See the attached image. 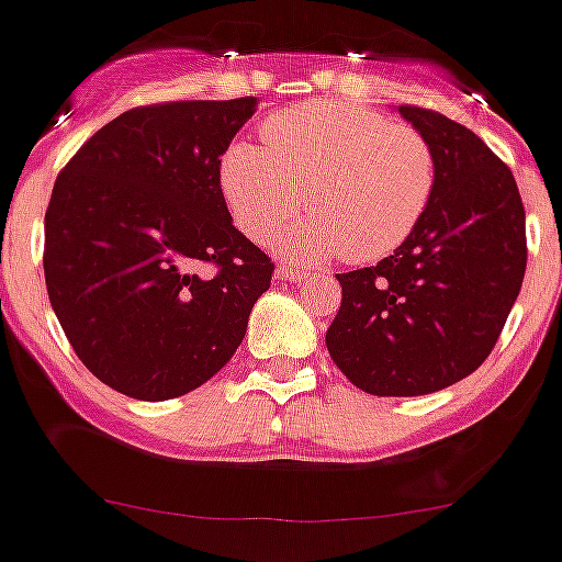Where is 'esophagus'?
<instances>
[{
	"label": "esophagus",
	"instance_id": "1",
	"mask_svg": "<svg viewBox=\"0 0 562 562\" xmlns=\"http://www.w3.org/2000/svg\"><path fill=\"white\" fill-rule=\"evenodd\" d=\"M277 277H280V280H288V282H304L310 274L302 269H293V266H280V269H277Z\"/></svg>",
	"mask_w": 562,
	"mask_h": 562
}]
</instances>
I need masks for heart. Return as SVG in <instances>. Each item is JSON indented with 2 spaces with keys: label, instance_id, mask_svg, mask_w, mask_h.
Masks as SVG:
<instances>
[{
  "label": "heart",
  "instance_id": "heart-1",
  "mask_svg": "<svg viewBox=\"0 0 562 562\" xmlns=\"http://www.w3.org/2000/svg\"><path fill=\"white\" fill-rule=\"evenodd\" d=\"M263 136L269 148L238 139L220 161L227 209L252 241L274 236L307 187L315 214L280 238L296 260L384 258L426 214L434 154L408 125L351 103L307 101L266 117Z\"/></svg>",
  "mask_w": 562,
  "mask_h": 562
}]
</instances>
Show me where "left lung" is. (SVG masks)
<instances>
[{"mask_svg": "<svg viewBox=\"0 0 562 562\" xmlns=\"http://www.w3.org/2000/svg\"><path fill=\"white\" fill-rule=\"evenodd\" d=\"M434 154V192L412 236L368 269L337 274L326 331L337 368L381 397L439 392L492 353L527 269L525 205L481 136L419 106H397Z\"/></svg>", "mask_w": 562, "mask_h": 562, "instance_id": "1", "label": "left lung"}]
</instances>
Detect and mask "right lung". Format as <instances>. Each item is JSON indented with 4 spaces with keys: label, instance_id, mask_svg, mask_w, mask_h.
Instances as JSON below:
<instances>
[{
    "label": "right lung",
    "instance_id": "add662e5",
    "mask_svg": "<svg viewBox=\"0 0 562 562\" xmlns=\"http://www.w3.org/2000/svg\"><path fill=\"white\" fill-rule=\"evenodd\" d=\"M258 98L136 106L54 183L43 271L54 315L95 379L136 401L187 395L225 368L274 263L233 227L227 145ZM209 262L211 276L193 269Z\"/></svg>",
    "mask_w": 562,
    "mask_h": 562
}]
</instances>
